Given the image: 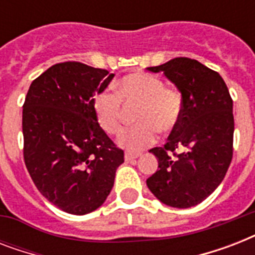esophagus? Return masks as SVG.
<instances>
[{
  "label": "esophagus",
  "mask_w": 255,
  "mask_h": 255,
  "mask_svg": "<svg viewBox=\"0 0 255 255\" xmlns=\"http://www.w3.org/2000/svg\"><path fill=\"white\" fill-rule=\"evenodd\" d=\"M140 156V153H132V152H126V155H124V160L126 161H132V160L137 159Z\"/></svg>",
  "instance_id": "34e87169"
}]
</instances>
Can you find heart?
<instances>
[{
    "mask_svg": "<svg viewBox=\"0 0 255 255\" xmlns=\"http://www.w3.org/2000/svg\"><path fill=\"white\" fill-rule=\"evenodd\" d=\"M115 93L104 91L95 95L92 107L103 131L116 135L122 128L123 107H136V126L124 129L118 143L129 151H140L155 141L157 129L169 131L181 118V96L164 87L163 81L151 74L137 73L122 78Z\"/></svg>",
    "mask_w": 255,
    "mask_h": 255,
    "instance_id": "heart-1",
    "label": "heart"
}]
</instances>
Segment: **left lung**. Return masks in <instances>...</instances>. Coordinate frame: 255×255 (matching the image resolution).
Returning <instances> with one entry per match:
<instances>
[{
    "label": "left lung",
    "mask_w": 255,
    "mask_h": 255,
    "mask_svg": "<svg viewBox=\"0 0 255 255\" xmlns=\"http://www.w3.org/2000/svg\"><path fill=\"white\" fill-rule=\"evenodd\" d=\"M147 70L164 73L182 99L181 118L168 143L149 149L159 169L147 186L160 202L185 209L209 197L228 172L233 157V100L221 75L196 59L174 58Z\"/></svg>",
    "instance_id": "left-lung-1"
}]
</instances>
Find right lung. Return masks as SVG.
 Instances as JSON below:
<instances>
[{"label":"right lung","instance_id":"1","mask_svg":"<svg viewBox=\"0 0 255 255\" xmlns=\"http://www.w3.org/2000/svg\"><path fill=\"white\" fill-rule=\"evenodd\" d=\"M115 74L79 62L51 66L33 81L22 111L23 159L42 196L70 214L91 213L111 192L124 152L94 114V96Z\"/></svg>","mask_w":255,"mask_h":255}]
</instances>
